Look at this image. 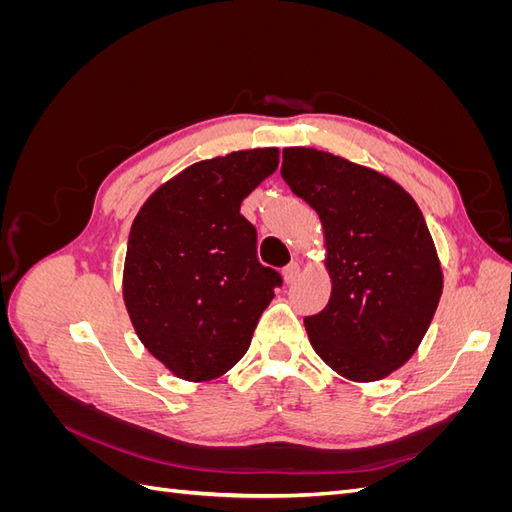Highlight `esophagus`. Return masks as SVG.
<instances>
[{"label":"esophagus","mask_w":512,"mask_h":512,"mask_svg":"<svg viewBox=\"0 0 512 512\" xmlns=\"http://www.w3.org/2000/svg\"><path fill=\"white\" fill-rule=\"evenodd\" d=\"M299 271H301V265H299V262H290L288 267H284V280H286L288 284H292V282L297 280V277H299Z\"/></svg>","instance_id":"1"}]
</instances>
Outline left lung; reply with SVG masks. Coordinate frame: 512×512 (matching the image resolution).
I'll return each instance as SVG.
<instances>
[{"label":"left lung","mask_w":512,"mask_h":512,"mask_svg":"<svg viewBox=\"0 0 512 512\" xmlns=\"http://www.w3.org/2000/svg\"><path fill=\"white\" fill-rule=\"evenodd\" d=\"M282 179L320 215L329 305L305 316L320 359L356 382L404 365L442 294V269L412 196L376 170L318 149H284Z\"/></svg>","instance_id":"obj_1"}]
</instances>
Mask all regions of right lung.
<instances>
[{
	"mask_svg": "<svg viewBox=\"0 0 512 512\" xmlns=\"http://www.w3.org/2000/svg\"><path fill=\"white\" fill-rule=\"evenodd\" d=\"M280 151H235L185 168L138 211L123 299L145 348L183 380L218 378L250 348L282 275L260 265L243 198Z\"/></svg>",
	"mask_w": 512,
	"mask_h": 512,
	"instance_id": "obj_1",
	"label": "right lung"
}]
</instances>
